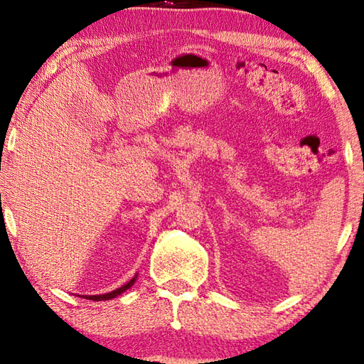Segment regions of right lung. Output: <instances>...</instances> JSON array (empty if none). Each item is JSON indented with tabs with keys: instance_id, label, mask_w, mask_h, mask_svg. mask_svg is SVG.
Segmentation results:
<instances>
[{
	"instance_id": "right-lung-1",
	"label": "right lung",
	"mask_w": 364,
	"mask_h": 364,
	"mask_svg": "<svg viewBox=\"0 0 364 364\" xmlns=\"http://www.w3.org/2000/svg\"><path fill=\"white\" fill-rule=\"evenodd\" d=\"M136 278H137V275H134L133 278H131V280H129L127 284H123V286H120V288L114 289V291H111V292L102 294V296H86V299H87V300H97V301H100V300H111V299H115V297H117V296H120V294L125 292L127 289H129L131 286L134 284Z\"/></svg>"
}]
</instances>
